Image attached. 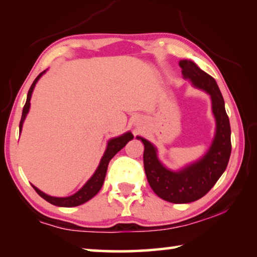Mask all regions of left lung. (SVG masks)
<instances>
[{
    "mask_svg": "<svg viewBox=\"0 0 257 257\" xmlns=\"http://www.w3.org/2000/svg\"><path fill=\"white\" fill-rule=\"evenodd\" d=\"M181 73L194 87L211 97L215 119V134L210 149L201 159L180 170L168 169L159 160L158 149L150 141L137 136L144 144V169L151 188L164 201L175 204L195 202L206 195L222 176L231 154V129L224 101L214 78L190 60L179 61Z\"/></svg>",
    "mask_w": 257,
    "mask_h": 257,
    "instance_id": "left-lung-1",
    "label": "left lung"
}]
</instances>
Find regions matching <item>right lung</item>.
Segmentation results:
<instances>
[{"label":"right lung","instance_id":"right-lung-1","mask_svg":"<svg viewBox=\"0 0 257 257\" xmlns=\"http://www.w3.org/2000/svg\"><path fill=\"white\" fill-rule=\"evenodd\" d=\"M46 72L43 71L41 72L40 75L36 77V79L34 80V82L30 86V88L28 90V95H27V101H26V104L24 106V110H23V115H21V120H20V124H19V132L21 133V130H23V124H24V121L26 119V116H27L28 112H29V108H30V98H32V94L34 92V88L35 86H36L37 81L40 80V78L44 75ZM134 138V135L128 132V133H124L123 135H121L119 137H114V138H111L110 141L107 142V145H106V150L104 152V154L102 156L101 161H99V164L96 169V171L94 172V175L89 178V180L86 182V184L81 187V188L77 191L76 194L71 195V196H68V197H53V196H50V195H47L45 193H43L42 190H40L37 188V187H34V189L36 190V193L40 195L42 198H44L45 201H47L51 204H53L55 206H61V207H73V206H78V205H81V204H84L86 202H88L90 198H93L95 195H96L99 189L102 188L103 186V182L104 179H105V176H106V170H107V165L108 162H110L111 159L114 156L116 153L120 150H122L123 147L127 145V143L129 141H132Z\"/></svg>","mask_w":257,"mask_h":257}]
</instances>
